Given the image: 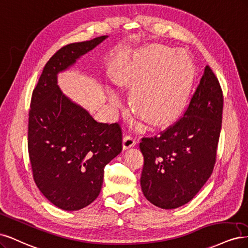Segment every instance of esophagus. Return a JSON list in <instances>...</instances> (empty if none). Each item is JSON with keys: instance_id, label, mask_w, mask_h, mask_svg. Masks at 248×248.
Segmentation results:
<instances>
[{"instance_id": "1", "label": "esophagus", "mask_w": 248, "mask_h": 248, "mask_svg": "<svg viewBox=\"0 0 248 248\" xmlns=\"http://www.w3.org/2000/svg\"><path fill=\"white\" fill-rule=\"evenodd\" d=\"M135 145V138L132 135H125L123 140V147L124 149L131 148Z\"/></svg>"}]
</instances>
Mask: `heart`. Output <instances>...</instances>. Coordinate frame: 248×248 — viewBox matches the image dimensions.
<instances>
[{
  "mask_svg": "<svg viewBox=\"0 0 248 248\" xmlns=\"http://www.w3.org/2000/svg\"><path fill=\"white\" fill-rule=\"evenodd\" d=\"M194 76L186 53L154 44L136 53L115 82L135 86L131 94L135 112L149 124L161 125L175 121L186 109ZM108 97L112 104L119 101L113 91H108Z\"/></svg>",
  "mask_w": 248,
  "mask_h": 248,
  "instance_id": "heart-1",
  "label": "heart"
}]
</instances>
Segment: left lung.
Here are the masks:
<instances>
[{
  "mask_svg": "<svg viewBox=\"0 0 248 248\" xmlns=\"http://www.w3.org/2000/svg\"><path fill=\"white\" fill-rule=\"evenodd\" d=\"M223 95L209 66L180 119L159 135L142 138L141 188L163 209L188 203L211 176L221 130Z\"/></svg>",
  "mask_w": 248,
  "mask_h": 248,
  "instance_id": "left-lung-1",
  "label": "left lung"
}]
</instances>
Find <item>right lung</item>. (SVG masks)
<instances>
[{"instance_id":"right-lung-1","label":"right lung","mask_w":248,"mask_h":248,"mask_svg":"<svg viewBox=\"0 0 248 248\" xmlns=\"http://www.w3.org/2000/svg\"><path fill=\"white\" fill-rule=\"evenodd\" d=\"M106 38L62 47L46 62L31 94L28 148L33 177L45 198L62 210H79L93 202L104 168L123 150L119 124L94 121L58 85L60 72Z\"/></svg>"}]
</instances>
